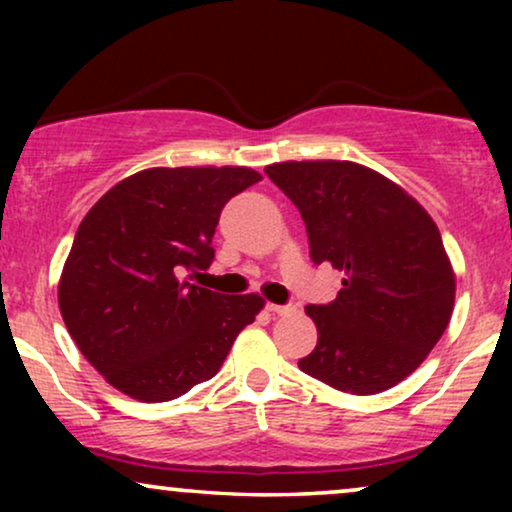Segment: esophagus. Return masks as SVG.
<instances>
[{"mask_svg":"<svg viewBox=\"0 0 512 512\" xmlns=\"http://www.w3.org/2000/svg\"><path fill=\"white\" fill-rule=\"evenodd\" d=\"M265 310L272 312V314H279V317H284V314H291L293 307L291 305H275V303H268L265 305Z\"/></svg>","mask_w":512,"mask_h":512,"instance_id":"34e87169","label":"esophagus"}]
</instances>
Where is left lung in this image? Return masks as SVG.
I'll use <instances>...</instances> for the list:
<instances>
[{
    "instance_id": "1",
    "label": "left lung",
    "mask_w": 512,
    "mask_h": 512,
    "mask_svg": "<svg viewBox=\"0 0 512 512\" xmlns=\"http://www.w3.org/2000/svg\"><path fill=\"white\" fill-rule=\"evenodd\" d=\"M265 174L303 216L312 261L345 272L335 300L305 307L319 340L298 368L347 394L391 389L450 324L454 272L438 226L401 186L349 160H289Z\"/></svg>"
}]
</instances>
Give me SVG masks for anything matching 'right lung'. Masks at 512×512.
Segmentation results:
<instances>
[{"mask_svg":"<svg viewBox=\"0 0 512 512\" xmlns=\"http://www.w3.org/2000/svg\"><path fill=\"white\" fill-rule=\"evenodd\" d=\"M256 181L251 167H153L118 181L81 221L58 303L76 347L111 387L163 403L219 373L265 300L184 275L212 265L223 205Z\"/></svg>","mask_w":512,"mask_h":512,"instance_id":"1","label":"right lung"}]
</instances>
